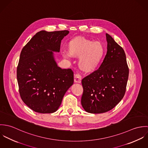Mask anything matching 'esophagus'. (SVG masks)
<instances>
[{
  "mask_svg": "<svg viewBox=\"0 0 148 148\" xmlns=\"http://www.w3.org/2000/svg\"><path fill=\"white\" fill-rule=\"evenodd\" d=\"M81 80H82V76L79 74L75 75V76L74 77V82H75V83H81Z\"/></svg>",
  "mask_w": 148,
  "mask_h": 148,
  "instance_id": "1",
  "label": "esophagus"
}]
</instances>
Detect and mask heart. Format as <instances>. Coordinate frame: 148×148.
<instances>
[{"mask_svg": "<svg viewBox=\"0 0 148 148\" xmlns=\"http://www.w3.org/2000/svg\"><path fill=\"white\" fill-rule=\"evenodd\" d=\"M68 55L73 58H79V66L85 72H92L97 69L105 53L104 45L100 42H93L83 36H77L67 44Z\"/></svg>", "mask_w": 148, "mask_h": 148, "instance_id": "b5f03b06", "label": "heart"}]
</instances>
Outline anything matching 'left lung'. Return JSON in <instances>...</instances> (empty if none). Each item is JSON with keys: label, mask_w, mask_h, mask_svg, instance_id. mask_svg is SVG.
Returning <instances> with one entry per match:
<instances>
[{"label": "left lung", "mask_w": 148, "mask_h": 148, "mask_svg": "<svg viewBox=\"0 0 148 148\" xmlns=\"http://www.w3.org/2000/svg\"><path fill=\"white\" fill-rule=\"evenodd\" d=\"M107 52L99 68L84 77L81 103L86 112L103 113L112 109L126 91L129 68L123 48L106 34Z\"/></svg>", "instance_id": "1"}]
</instances>
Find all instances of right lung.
<instances>
[{"label": "right lung", "instance_id": "right-lung-1", "mask_svg": "<svg viewBox=\"0 0 148 148\" xmlns=\"http://www.w3.org/2000/svg\"><path fill=\"white\" fill-rule=\"evenodd\" d=\"M67 30L36 33L22 49L17 67V80L23 101L34 111L52 113L61 105L73 84L71 69L58 66L53 52H59Z\"/></svg>", "mask_w": 148, "mask_h": 148}]
</instances>
